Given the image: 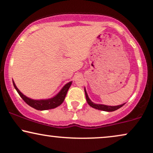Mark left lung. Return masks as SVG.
Returning a JSON list of instances; mask_svg holds the SVG:
<instances>
[{"mask_svg":"<svg viewBox=\"0 0 153 153\" xmlns=\"http://www.w3.org/2000/svg\"><path fill=\"white\" fill-rule=\"evenodd\" d=\"M84 91H85L86 99V101H87L88 104L90 106H91L92 108L98 109V110H101V111H108V112H111V111H114L117 110V109L121 108L123 105L125 104V103H123V104L118 105H114V106H111V105H103V104H96V103L92 102L91 100H90L89 98H88L85 88H84Z\"/></svg>","mask_w":153,"mask_h":153,"instance_id":"1","label":"left lung"}]
</instances>
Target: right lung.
<instances>
[{
  "label": "right lung",
  "mask_w": 153,
  "mask_h": 153,
  "mask_svg": "<svg viewBox=\"0 0 153 153\" xmlns=\"http://www.w3.org/2000/svg\"><path fill=\"white\" fill-rule=\"evenodd\" d=\"M13 86H14L15 88L16 89V91H18L19 95L20 96V97L23 99V101L25 102L27 104H28L30 106L33 107V108L37 109V110L39 111H44V110H48V109H52L56 108V107L59 106V105H61L63 103L64 100L65 99L66 95L69 90V87H70L71 82L67 83L66 85L64 86V87L62 88L61 91L58 93L55 97L51 98L49 99H42V100H34L32 99H30L27 97L22 94L21 92L19 91V89L17 88L16 84H15L14 82L13 81Z\"/></svg>",
  "instance_id": "obj_1"
}]
</instances>
